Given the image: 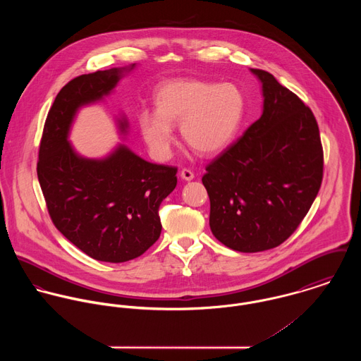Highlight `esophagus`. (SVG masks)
<instances>
[{"mask_svg": "<svg viewBox=\"0 0 361 361\" xmlns=\"http://www.w3.org/2000/svg\"><path fill=\"white\" fill-rule=\"evenodd\" d=\"M180 178L183 179V180H193V178H195V173L190 171V169H188V168H183L182 171H180Z\"/></svg>", "mask_w": 361, "mask_h": 361, "instance_id": "34e87169", "label": "esophagus"}]
</instances>
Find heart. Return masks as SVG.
<instances>
[{
  "instance_id": "b5f03b06",
  "label": "heart",
  "mask_w": 361,
  "mask_h": 361,
  "mask_svg": "<svg viewBox=\"0 0 361 361\" xmlns=\"http://www.w3.org/2000/svg\"><path fill=\"white\" fill-rule=\"evenodd\" d=\"M246 105L245 93L235 83L175 79L155 90V112L142 111L137 126L143 140L159 159L171 154L175 125H180L183 140L196 153L218 154L238 136Z\"/></svg>"
}]
</instances>
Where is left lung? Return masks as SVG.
<instances>
[{
    "label": "left lung",
    "instance_id": "left-lung-1",
    "mask_svg": "<svg viewBox=\"0 0 361 361\" xmlns=\"http://www.w3.org/2000/svg\"><path fill=\"white\" fill-rule=\"evenodd\" d=\"M250 71L262 85V115L207 165L202 179L212 235L242 253L274 249L298 229L324 169L311 109L271 73Z\"/></svg>",
    "mask_w": 361,
    "mask_h": 361
}]
</instances>
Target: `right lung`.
Returning <instances> with one entry per match:
<instances>
[{
  "label": "right lung",
  "instance_id": "1",
  "mask_svg": "<svg viewBox=\"0 0 361 361\" xmlns=\"http://www.w3.org/2000/svg\"><path fill=\"white\" fill-rule=\"evenodd\" d=\"M136 63L80 75L52 104L40 142L37 176L56 229L89 257L125 262L161 235L159 204L176 186L178 168L158 165L119 145L104 158L78 154L68 140L78 109L102 102ZM122 133L128 121L118 119Z\"/></svg>",
  "mask_w": 361,
  "mask_h": 361
}]
</instances>
